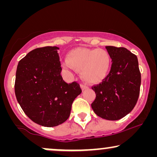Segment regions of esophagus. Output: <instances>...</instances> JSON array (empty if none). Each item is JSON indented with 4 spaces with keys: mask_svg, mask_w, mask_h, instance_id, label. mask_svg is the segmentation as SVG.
Listing matches in <instances>:
<instances>
[{
    "mask_svg": "<svg viewBox=\"0 0 157 157\" xmlns=\"http://www.w3.org/2000/svg\"><path fill=\"white\" fill-rule=\"evenodd\" d=\"M80 86H81V89H82V91H84V90L88 89V86H87V85H86V84H81Z\"/></svg>",
    "mask_w": 157,
    "mask_h": 157,
    "instance_id": "esophagus-1",
    "label": "esophagus"
}]
</instances>
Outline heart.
Returning a JSON list of instances; mask_svg holds the SVG:
<instances>
[{"mask_svg":"<svg viewBox=\"0 0 157 157\" xmlns=\"http://www.w3.org/2000/svg\"><path fill=\"white\" fill-rule=\"evenodd\" d=\"M62 67L71 73L74 68L80 71V77L89 83L101 82L109 75L111 67V57L102 48H77L67 54V60L62 62Z\"/></svg>","mask_w":157,"mask_h":157,"instance_id":"1","label":"heart"}]
</instances>
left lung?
<instances>
[{"instance_id":"8db88e82","label":"left lung","mask_w":157,"mask_h":157,"mask_svg":"<svg viewBox=\"0 0 157 157\" xmlns=\"http://www.w3.org/2000/svg\"><path fill=\"white\" fill-rule=\"evenodd\" d=\"M111 57V71L102 83L94 86L96 99L91 108L97 116L118 120L128 114L137 102L141 85L138 59L127 48L105 46Z\"/></svg>"}]
</instances>
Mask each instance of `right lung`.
Segmentation results:
<instances>
[{"mask_svg":"<svg viewBox=\"0 0 157 157\" xmlns=\"http://www.w3.org/2000/svg\"><path fill=\"white\" fill-rule=\"evenodd\" d=\"M57 46L37 48L20 60L16 71L15 92L26 116L44 127H55L67 120L71 105L82 90L77 82L68 84Z\"/></svg>","mask_w":157,"mask_h":157,"instance_id":"add662e5","label":"right lung"}]
</instances>
